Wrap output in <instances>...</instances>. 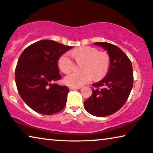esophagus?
Wrapping results in <instances>:
<instances>
[{"label": "esophagus", "mask_w": 153, "mask_h": 153, "mask_svg": "<svg viewBox=\"0 0 153 153\" xmlns=\"http://www.w3.org/2000/svg\"><path fill=\"white\" fill-rule=\"evenodd\" d=\"M81 88V86H79V87H75V86H69L70 90H76V89H79Z\"/></svg>", "instance_id": "esophagus-1"}]
</instances>
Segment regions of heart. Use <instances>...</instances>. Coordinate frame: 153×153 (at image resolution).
I'll return each mask as SVG.
<instances>
[{
    "instance_id": "b5f03b06",
    "label": "heart",
    "mask_w": 153,
    "mask_h": 153,
    "mask_svg": "<svg viewBox=\"0 0 153 153\" xmlns=\"http://www.w3.org/2000/svg\"><path fill=\"white\" fill-rule=\"evenodd\" d=\"M77 63H81L82 72H73L65 77V83L71 86L79 87L90 82L93 77L95 80L103 78L110 67V56L105 51H99L92 47L77 48L71 52ZM58 67L61 71L68 74L74 68V62L68 53H64L58 59Z\"/></svg>"
}]
</instances>
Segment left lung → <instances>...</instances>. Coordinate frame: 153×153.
<instances>
[{"mask_svg": "<svg viewBox=\"0 0 153 153\" xmlns=\"http://www.w3.org/2000/svg\"><path fill=\"white\" fill-rule=\"evenodd\" d=\"M110 56V67L106 76L92 84L93 93L84 102L86 111L96 117H106L124 106L133 88L132 63L119 47L108 42H95Z\"/></svg>", "mask_w": 153, "mask_h": 153, "instance_id": "1", "label": "left lung"}]
</instances>
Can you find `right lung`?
<instances>
[{
    "label": "right lung",
    "mask_w": 153,
    "mask_h": 153,
    "mask_svg": "<svg viewBox=\"0 0 153 153\" xmlns=\"http://www.w3.org/2000/svg\"><path fill=\"white\" fill-rule=\"evenodd\" d=\"M51 40L38 41L20 55L15 71L18 93L27 106L43 115H53L66 106L67 86L52 84L60 79L58 61L71 49Z\"/></svg>",
    "instance_id": "obj_1"
}]
</instances>
